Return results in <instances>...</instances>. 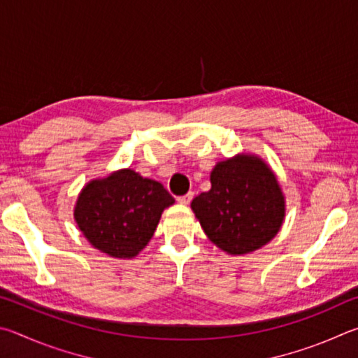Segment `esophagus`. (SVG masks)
Returning <instances> with one entry per match:
<instances>
[{"mask_svg": "<svg viewBox=\"0 0 358 358\" xmlns=\"http://www.w3.org/2000/svg\"><path fill=\"white\" fill-rule=\"evenodd\" d=\"M193 199V192H189L187 193V195H184V196H179L178 198V203H180V204H189L190 201Z\"/></svg>", "mask_w": 358, "mask_h": 358, "instance_id": "34e87169", "label": "esophagus"}]
</instances>
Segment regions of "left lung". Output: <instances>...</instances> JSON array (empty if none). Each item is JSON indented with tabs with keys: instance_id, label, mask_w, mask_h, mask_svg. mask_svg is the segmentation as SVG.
Returning a JSON list of instances; mask_svg holds the SVG:
<instances>
[{
	"instance_id": "8db88e82",
	"label": "left lung",
	"mask_w": 358,
	"mask_h": 358,
	"mask_svg": "<svg viewBox=\"0 0 358 358\" xmlns=\"http://www.w3.org/2000/svg\"><path fill=\"white\" fill-rule=\"evenodd\" d=\"M212 189L192 201L204 233L229 255H245L266 245L280 231L285 199L271 168L242 155L217 163Z\"/></svg>"
}]
</instances>
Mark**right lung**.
<instances>
[{
    "label": "right lung",
    "instance_id": "1",
    "mask_svg": "<svg viewBox=\"0 0 358 358\" xmlns=\"http://www.w3.org/2000/svg\"><path fill=\"white\" fill-rule=\"evenodd\" d=\"M173 203L174 198L160 182L122 169L85 187L75 208V220L100 252L131 258L146 247L163 209Z\"/></svg>",
    "mask_w": 358,
    "mask_h": 358
}]
</instances>
